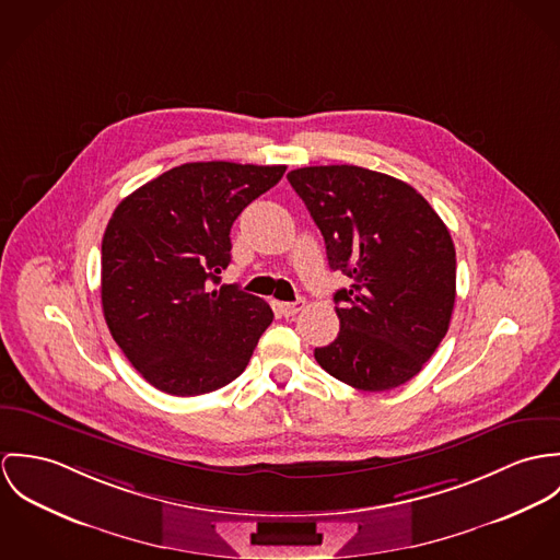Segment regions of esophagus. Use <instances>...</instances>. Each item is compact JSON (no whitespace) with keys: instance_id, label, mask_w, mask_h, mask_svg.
Returning a JSON list of instances; mask_svg holds the SVG:
<instances>
[{"instance_id":"esophagus-1","label":"esophagus","mask_w":560,"mask_h":560,"mask_svg":"<svg viewBox=\"0 0 560 560\" xmlns=\"http://www.w3.org/2000/svg\"><path fill=\"white\" fill-rule=\"evenodd\" d=\"M303 310H305V301L303 299H299L294 303H279V313L285 315V317H292V315H296L299 311Z\"/></svg>"}]
</instances>
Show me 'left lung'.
Masks as SVG:
<instances>
[{"label":"left lung","instance_id":"obj_1","mask_svg":"<svg viewBox=\"0 0 560 560\" xmlns=\"http://www.w3.org/2000/svg\"><path fill=\"white\" fill-rule=\"evenodd\" d=\"M326 245L330 270L352 285L335 294L339 335L315 361L359 390H390L423 370L455 305V247L428 199L357 165L288 174Z\"/></svg>","mask_w":560,"mask_h":560}]
</instances>
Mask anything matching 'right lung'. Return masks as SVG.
I'll return each mask as SVG.
<instances>
[{"label":"right lung","instance_id":"add662e5","mask_svg":"<svg viewBox=\"0 0 560 560\" xmlns=\"http://www.w3.org/2000/svg\"><path fill=\"white\" fill-rule=\"evenodd\" d=\"M283 174L285 165L185 163L114 210L103 236V313L130 365L159 390L203 395L245 372L275 315L238 285H217L234 221Z\"/></svg>","mask_w":560,"mask_h":560}]
</instances>
